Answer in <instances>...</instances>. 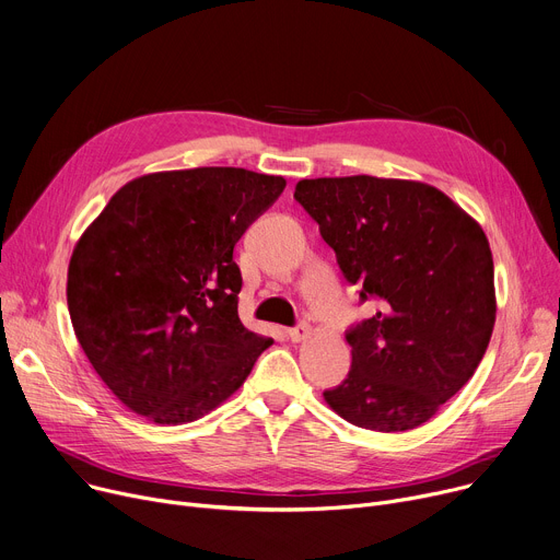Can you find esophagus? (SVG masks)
Returning <instances> with one entry per match:
<instances>
[{
  "mask_svg": "<svg viewBox=\"0 0 560 560\" xmlns=\"http://www.w3.org/2000/svg\"><path fill=\"white\" fill-rule=\"evenodd\" d=\"M310 325L307 323H300V325H295V327H289L287 329V336L293 340V342H298V340H305L307 336H310Z\"/></svg>",
  "mask_w": 560,
  "mask_h": 560,
  "instance_id": "1",
  "label": "esophagus"
}]
</instances>
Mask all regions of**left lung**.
<instances>
[{
	"instance_id": "8db88e82",
	"label": "left lung",
	"mask_w": 560,
	"mask_h": 560,
	"mask_svg": "<svg viewBox=\"0 0 560 560\" xmlns=\"http://www.w3.org/2000/svg\"><path fill=\"white\" fill-rule=\"evenodd\" d=\"M359 303L381 310L346 331L348 378L323 397L378 433L433 417L478 370L495 323L493 257L480 224L442 190L404 179L298 182Z\"/></svg>"
}]
</instances>
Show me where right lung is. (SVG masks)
<instances>
[{"mask_svg":"<svg viewBox=\"0 0 560 560\" xmlns=\"http://www.w3.org/2000/svg\"><path fill=\"white\" fill-rule=\"evenodd\" d=\"M284 186L244 167L154 172L125 184L82 233L67 276L71 325L127 408L195 421L271 346L237 316L233 248Z\"/></svg>","mask_w":560,"mask_h":560,"instance_id":"1","label":"right lung"}]
</instances>
